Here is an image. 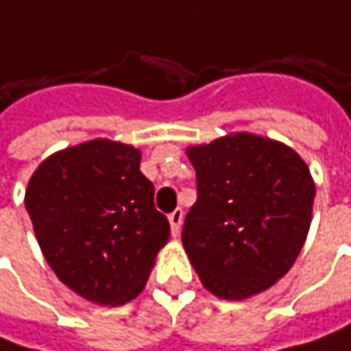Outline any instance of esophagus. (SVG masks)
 I'll use <instances>...</instances> for the list:
<instances>
[{
    "instance_id": "34e87169",
    "label": "esophagus",
    "mask_w": 351,
    "mask_h": 351,
    "mask_svg": "<svg viewBox=\"0 0 351 351\" xmlns=\"http://www.w3.org/2000/svg\"><path fill=\"white\" fill-rule=\"evenodd\" d=\"M168 222H170V228H172V234L177 237L181 232V224H183V210L177 208L170 216H168Z\"/></svg>"
}]
</instances>
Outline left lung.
I'll list each match as a JSON object with an SVG mask.
<instances>
[{"mask_svg": "<svg viewBox=\"0 0 351 351\" xmlns=\"http://www.w3.org/2000/svg\"><path fill=\"white\" fill-rule=\"evenodd\" d=\"M187 156L197 202L183 224V247L216 296L243 300L271 288L294 265L313 218L315 183L288 145L237 133Z\"/></svg>", "mask_w": 351, "mask_h": 351, "instance_id": "1", "label": "left lung"}]
</instances>
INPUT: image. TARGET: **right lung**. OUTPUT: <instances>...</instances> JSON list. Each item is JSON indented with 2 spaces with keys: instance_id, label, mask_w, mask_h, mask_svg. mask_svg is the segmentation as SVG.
<instances>
[{
  "instance_id": "obj_1",
  "label": "right lung",
  "mask_w": 351,
  "mask_h": 351,
  "mask_svg": "<svg viewBox=\"0 0 351 351\" xmlns=\"http://www.w3.org/2000/svg\"><path fill=\"white\" fill-rule=\"evenodd\" d=\"M133 145L92 139L47 158L26 189V212L57 278L86 300L135 298L170 224Z\"/></svg>"
}]
</instances>
